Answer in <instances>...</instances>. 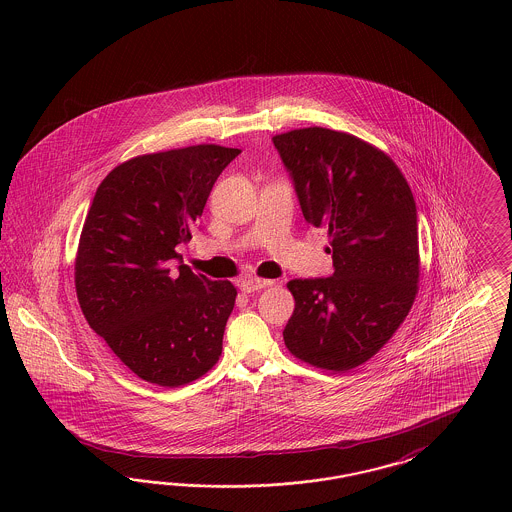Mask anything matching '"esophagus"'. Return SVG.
<instances>
[{"instance_id": "esophagus-1", "label": "esophagus", "mask_w": 512, "mask_h": 512, "mask_svg": "<svg viewBox=\"0 0 512 512\" xmlns=\"http://www.w3.org/2000/svg\"><path fill=\"white\" fill-rule=\"evenodd\" d=\"M274 282L272 280H261V278H245L242 280L238 286H240V290L244 293H253L259 292V290H263V288H268V286H272Z\"/></svg>"}]
</instances>
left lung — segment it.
<instances>
[{"label":"left lung","instance_id":"8db88e82","mask_svg":"<svg viewBox=\"0 0 512 512\" xmlns=\"http://www.w3.org/2000/svg\"><path fill=\"white\" fill-rule=\"evenodd\" d=\"M301 213L330 236L334 274L295 278L284 328L297 359L351 370L376 355L413 307L420 274L413 192L390 157L330 128H299L272 138Z\"/></svg>","mask_w":512,"mask_h":512}]
</instances>
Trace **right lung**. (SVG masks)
<instances>
[{
	"label": "right lung",
	"mask_w": 512,
	"mask_h": 512,
	"mask_svg": "<svg viewBox=\"0 0 512 512\" xmlns=\"http://www.w3.org/2000/svg\"><path fill=\"white\" fill-rule=\"evenodd\" d=\"M240 153L203 144L134 157L103 178L84 220L74 263L80 309L151 384H190L219 361L238 292L194 274L176 245L192 240L220 172Z\"/></svg>",
	"instance_id": "1"
}]
</instances>
